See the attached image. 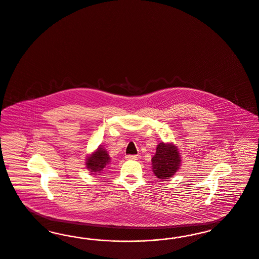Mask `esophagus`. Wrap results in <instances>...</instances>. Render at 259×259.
<instances>
[{
	"mask_svg": "<svg viewBox=\"0 0 259 259\" xmlns=\"http://www.w3.org/2000/svg\"><path fill=\"white\" fill-rule=\"evenodd\" d=\"M137 156L136 155H126L125 156V159L126 160H130V161H136V160H137Z\"/></svg>",
	"mask_w": 259,
	"mask_h": 259,
	"instance_id": "esophagus-1",
	"label": "esophagus"
}]
</instances>
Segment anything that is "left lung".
<instances>
[{
  "instance_id": "8db88e82",
  "label": "left lung",
  "mask_w": 259,
  "mask_h": 259,
  "mask_svg": "<svg viewBox=\"0 0 259 259\" xmlns=\"http://www.w3.org/2000/svg\"><path fill=\"white\" fill-rule=\"evenodd\" d=\"M180 155L172 143L161 142L152 158V169L160 179H166L177 172L180 166Z\"/></svg>"
}]
</instances>
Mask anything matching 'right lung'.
Masks as SVG:
<instances>
[{"mask_svg": "<svg viewBox=\"0 0 259 259\" xmlns=\"http://www.w3.org/2000/svg\"><path fill=\"white\" fill-rule=\"evenodd\" d=\"M110 163L109 154L101 145L87 159V167L93 175H100L103 168Z\"/></svg>", "mask_w": 259, "mask_h": 259, "instance_id": "1", "label": "right lung"}]
</instances>
